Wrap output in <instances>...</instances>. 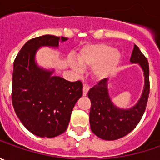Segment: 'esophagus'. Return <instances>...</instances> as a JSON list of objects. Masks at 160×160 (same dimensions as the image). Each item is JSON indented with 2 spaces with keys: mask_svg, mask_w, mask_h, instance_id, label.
Masks as SVG:
<instances>
[{
  "mask_svg": "<svg viewBox=\"0 0 160 160\" xmlns=\"http://www.w3.org/2000/svg\"><path fill=\"white\" fill-rule=\"evenodd\" d=\"M90 87L87 85V84H83V94L84 96L87 95V92H88V91H89Z\"/></svg>",
  "mask_w": 160,
  "mask_h": 160,
  "instance_id": "1",
  "label": "esophagus"
}]
</instances>
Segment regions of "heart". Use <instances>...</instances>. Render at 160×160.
I'll return each mask as SVG.
<instances>
[{"mask_svg":"<svg viewBox=\"0 0 160 160\" xmlns=\"http://www.w3.org/2000/svg\"><path fill=\"white\" fill-rule=\"evenodd\" d=\"M77 58L82 68H92L93 77L102 81L112 77L117 72L122 60V54L108 44L95 43L82 48ZM79 65L74 61L70 62V68L77 74L82 71Z\"/></svg>","mask_w":160,"mask_h":160,"instance_id":"b5f03b06","label":"heart"}]
</instances>
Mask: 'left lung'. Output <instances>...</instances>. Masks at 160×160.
Segmentation results:
<instances>
[{
	"label": "left lung",
	"instance_id": "obj_1",
	"mask_svg": "<svg viewBox=\"0 0 160 160\" xmlns=\"http://www.w3.org/2000/svg\"><path fill=\"white\" fill-rule=\"evenodd\" d=\"M130 62L138 64L144 77L142 92L133 106L123 108L114 104L109 95L108 79L100 81L88 92L92 102L89 115L91 129L103 140L114 141L126 136L138 125L144 113L150 92L149 63L136 45L133 47Z\"/></svg>",
	"mask_w": 160,
	"mask_h": 160
}]
</instances>
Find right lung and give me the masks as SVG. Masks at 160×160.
<instances>
[{"instance_id": "right-lung-1", "label": "right lung", "mask_w": 160, "mask_h": 160, "mask_svg": "<svg viewBox=\"0 0 160 160\" xmlns=\"http://www.w3.org/2000/svg\"><path fill=\"white\" fill-rule=\"evenodd\" d=\"M68 40L45 34L25 43L16 57L12 75V104L29 132L52 138L67 130L73 108L83 95V83L54 76V68L41 67L36 53L42 47L58 49Z\"/></svg>"}]
</instances>
